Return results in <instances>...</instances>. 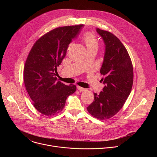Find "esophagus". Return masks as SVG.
Masks as SVG:
<instances>
[{"mask_svg":"<svg viewBox=\"0 0 157 157\" xmlns=\"http://www.w3.org/2000/svg\"><path fill=\"white\" fill-rule=\"evenodd\" d=\"M77 89H78L79 91H86V88L81 87L80 86H77Z\"/></svg>","mask_w":157,"mask_h":157,"instance_id":"1","label":"esophagus"}]
</instances>
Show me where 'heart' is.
<instances>
[{
    "instance_id": "1",
    "label": "heart",
    "mask_w": 157,
    "mask_h": 157,
    "mask_svg": "<svg viewBox=\"0 0 157 157\" xmlns=\"http://www.w3.org/2000/svg\"><path fill=\"white\" fill-rule=\"evenodd\" d=\"M82 40H84L86 47L87 48H92L98 47V40L95 35H94L91 33H86L82 36Z\"/></svg>"
}]
</instances>
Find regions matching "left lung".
Instances as JSON below:
<instances>
[{"label": "left lung", "instance_id": "8db88e82", "mask_svg": "<svg viewBox=\"0 0 157 157\" xmlns=\"http://www.w3.org/2000/svg\"><path fill=\"white\" fill-rule=\"evenodd\" d=\"M105 44V53L100 73L105 85L87 109L93 117L108 119L115 116L128 98L133 84V72L129 55L119 39L112 33L96 29Z\"/></svg>", "mask_w": 157, "mask_h": 157}]
</instances>
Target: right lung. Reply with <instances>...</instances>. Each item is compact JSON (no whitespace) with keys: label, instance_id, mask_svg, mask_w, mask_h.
<instances>
[{"label":"right lung","instance_id":"add662e5","mask_svg":"<svg viewBox=\"0 0 157 157\" xmlns=\"http://www.w3.org/2000/svg\"><path fill=\"white\" fill-rule=\"evenodd\" d=\"M84 25L55 29L33 44L26 60L24 80L35 108L45 116H53L64 107L67 98L76 90L57 81V67L66 55L70 43L79 35Z\"/></svg>","mask_w":157,"mask_h":157}]
</instances>
